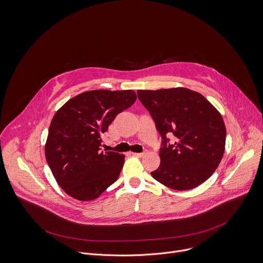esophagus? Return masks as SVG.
Segmentation results:
<instances>
[{
    "label": "esophagus",
    "mask_w": 263,
    "mask_h": 263,
    "mask_svg": "<svg viewBox=\"0 0 263 263\" xmlns=\"http://www.w3.org/2000/svg\"><path fill=\"white\" fill-rule=\"evenodd\" d=\"M134 156H136V157H139V158H142V157H144V156H146L147 155V151H145L144 153H135V154H133Z\"/></svg>",
    "instance_id": "obj_1"
}]
</instances>
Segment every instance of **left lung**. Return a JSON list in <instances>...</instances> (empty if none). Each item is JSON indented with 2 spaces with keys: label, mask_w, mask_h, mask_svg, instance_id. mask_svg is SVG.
I'll return each mask as SVG.
<instances>
[{
  "label": "left lung",
  "mask_w": 263,
  "mask_h": 263,
  "mask_svg": "<svg viewBox=\"0 0 263 263\" xmlns=\"http://www.w3.org/2000/svg\"><path fill=\"white\" fill-rule=\"evenodd\" d=\"M137 93L163 140L161 163L153 178L179 191L207 181L224 153L226 126L220 112L201 94L186 87ZM172 134L176 138L169 144L166 137Z\"/></svg>",
  "instance_id": "left-lung-1"
}]
</instances>
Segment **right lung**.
<instances>
[{
    "label": "right lung",
    "mask_w": 263,
    "mask_h": 263,
    "mask_svg": "<svg viewBox=\"0 0 263 263\" xmlns=\"http://www.w3.org/2000/svg\"><path fill=\"white\" fill-rule=\"evenodd\" d=\"M136 99L132 90L87 91L55 112L45 155L53 177L67 194L78 200H92L119 178L125 157L100 152L101 135Z\"/></svg>",
    "instance_id": "right-lung-1"
}]
</instances>
